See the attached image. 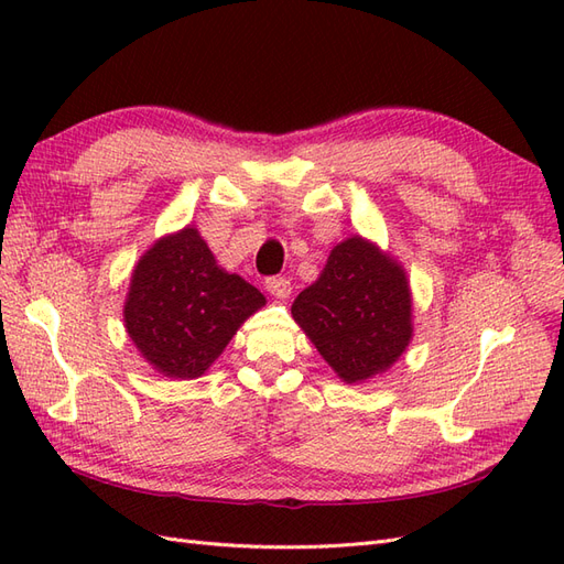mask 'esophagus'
Instances as JSON below:
<instances>
[{"label": "esophagus", "instance_id": "34e87169", "mask_svg": "<svg viewBox=\"0 0 564 564\" xmlns=\"http://www.w3.org/2000/svg\"><path fill=\"white\" fill-rule=\"evenodd\" d=\"M265 289L275 299H289V294H292V282L286 278H268Z\"/></svg>", "mask_w": 564, "mask_h": 564}]
</instances>
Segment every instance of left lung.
I'll return each mask as SVG.
<instances>
[{"label": "left lung", "instance_id": "8db88e82", "mask_svg": "<svg viewBox=\"0 0 564 564\" xmlns=\"http://www.w3.org/2000/svg\"><path fill=\"white\" fill-rule=\"evenodd\" d=\"M292 315L346 383L390 369L412 340V294L402 265L352 235L336 245Z\"/></svg>", "mask_w": 564, "mask_h": 564}]
</instances>
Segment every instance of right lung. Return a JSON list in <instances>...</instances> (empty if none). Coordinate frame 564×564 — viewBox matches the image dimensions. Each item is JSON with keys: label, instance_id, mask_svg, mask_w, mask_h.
I'll list each match as a JSON object with an SVG mask.
<instances>
[{"label": "right lung", "instance_id": "add662e5", "mask_svg": "<svg viewBox=\"0 0 564 564\" xmlns=\"http://www.w3.org/2000/svg\"><path fill=\"white\" fill-rule=\"evenodd\" d=\"M261 305L259 289L220 268L197 228L187 226L135 263L124 324L152 369L185 381L202 377Z\"/></svg>", "mask_w": 564, "mask_h": 564}]
</instances>
